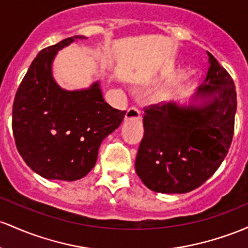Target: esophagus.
<instances>
[{
    "instance_id": "esophagus-1",
    "label": "esophagus",
    "mask_w": 248,
    "mask_h": 248,
    "mask_svg": "<svg viewBox=\"0 0 248 248\" xmlns=\"http://www.w3.org/2000/svg\"><path fill=\"white\" fill-rule=\"evenodd\" d=\"M140 118V112L137 108H130L125 115V121H138Z\"/></svg>"
}]
</instances>
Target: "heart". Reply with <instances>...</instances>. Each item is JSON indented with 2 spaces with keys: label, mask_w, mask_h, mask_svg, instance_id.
Masks as SVG:
<instances>
[{
  "label": "heart",
  "mask_w": 248,
  "mask_h": 248,
  "mask_svg": "<svg viewBox=\"0 0 248 248\" xmlns=\"http://www.w3.org/2000/svg\"><path fill=\"white\" fill-rule=\"evenodd\" d=\"M178 83H179V79H173V80H171V82H170L169 84H166L165 87L161 89L160 91H158V93H155V101L158 102V103L166 101V99H168L169 97L171 96L172 93H173L174 88L177 87Z\"/></svg>",
  "instance_id": "obj_1"
}]
</instances>
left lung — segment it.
I'll list each match as a JSON object with an SVG mask.
<instances>
[{"instance_id": "8db88e82", "label": "left lung", "mask_w": 248, "mask_h": 248, "mask_svg": "<svg viewBox=\"0 0 248 248\" xmlns=\"http://www.w3.org/2000/svg\"><path fill=\"white\" fill-rule=\"evenodd\" d=\"M206 78L186 103L146 108L136 172L154 192L186 193L218 170L232 143L236 93L210 52Z\"/></svg>"}]
</instances>
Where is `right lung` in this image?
<instances>
[{
  "mask_svg": "<svg viewBox=\"0 0 248 248\" xmlns=\"http://www.w3.org/2000/svg\"><path fill=\"white\" fill-rule=\"evenodd\" d=\"M85 38L72 36L42 50L14 99L16 147L27 165L46 179L74 182L87 176L102 141L125 116L104 101L99 80L87 89L65 90L52 76L57 52Z\"/></svg>",
  "mask_w": 248,
  "mask_h": 248,
  "instance_id": "obj_1",
  "label": "right lung"
}]
</instances>
